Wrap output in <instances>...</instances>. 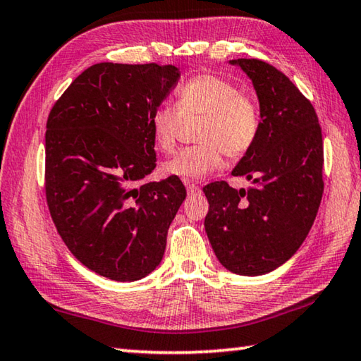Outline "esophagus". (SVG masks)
<instances>
[{"label":"esophagus","mask_w":361,"mask_h":361,"mask_svg":"<svg viewBox=\"0 0 361 361\" xmlns=\"http://www.w3.org/2000/svg\"><path fill=\"white\" fill-rule=\"evenodd\" d=\"M185 185H186V189H188V192H189V194H197V192L200 191L199 186L195 185V183H189V181H186Z\"/></svg>","instance_id":"obj_1"}]
</instances>
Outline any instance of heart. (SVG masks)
Returning a JSON list of instances; mask_svg holds the SVG:
<instances>
[{
    "mask_svg": "<svg viewBox=\"0 0 361 361\" xmlns=\"http://www.w3.org/2000/svg\"><path fill=\"white\" fill-rule=\"evenodd\" d=\"M183 118H202L199 145L188 146L162 164L167 176L181 180L204 178L223 164L224 152L232 159L252 148L259 130V114L255 103L226 79L200 75L189 79L178 90L176 108L157 106L149 127L156 146L164 152L173 151Z\"/></svg>",
    "mask_w": 361,
    "mask_h": 361,
    "instance_id": "1",
    "label": "heart"
}]
</instances>
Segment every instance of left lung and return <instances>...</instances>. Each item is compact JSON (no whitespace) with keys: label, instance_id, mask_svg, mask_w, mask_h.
Instances as JSON below:
<instances>
[{"label":"left lung","instance_id":"1","mask_svg":"<svg viewBox=\"0 0 361 361\" xmlns=\"http://www.w3.org/2000/svg\"><path fill=\"white\" fill-rule=\"evenodd\" d=\"M252 79L259 130L234 176L204 188L205 232L218 261L239 276H262L288 261L307 237L323 194V140L315 109L282 71L258 59L229 60Z\"/></svg>","mask_w":361,"mask_h":361}]
</instances>
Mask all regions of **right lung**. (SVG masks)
Segmentation results:
<instances>
[{
    "instance_id": "1",
    "label": "right lung",
    "mask_w": 361,
    "mask_h": 361,
    "mask_svg": "<svg viewBox=\"0 0 361 361\" xmlns=\"http://www.w3.org/2000/svg\"><path fill=\"white\" fill-rule=\"evenodd\" d=\"M180 79L173 65L102 62L84 70L46 126V199L60 237L90 271L135 282L161 264L186 197L156 169L149 119Z\"/></svg>"
}]
</instances>
